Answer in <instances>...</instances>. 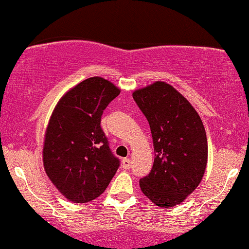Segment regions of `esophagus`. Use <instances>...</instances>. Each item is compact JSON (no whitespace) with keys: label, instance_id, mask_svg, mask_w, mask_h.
I'll list each match as a JSON object with an SVG mask.
<instances>
[{"label":"esophagus","instance_id":"34e87169","mask_svg":"<svg viewBox=\"0 0 249 249\" xmlns=\"http://www.w3.org/2000/svg\"><path fill=\"white\" fill-rule=\"evenodd\" d=\"M122 167L124 169L130 168V167H131V160H130V159H127V158L123 159V160H122Z\"/></svg>","mask_w":249,"mask_h":249}]
</instances>
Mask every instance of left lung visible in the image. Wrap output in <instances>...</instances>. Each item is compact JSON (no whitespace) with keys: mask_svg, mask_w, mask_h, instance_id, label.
I'll return each mask as SVG.
<instances>
[{"mask_svg":"<svg viewBox=\"0 0 249 249\" xmlns=\"http://www.w3.org/2000/svg\"><path fill=\"white\" fill-rule=\"evenodd\" d=\"M132 96L147 118L154 146L153 167L140 178V189L162 209L181 204L198 187L208 164L202 119L183 95L162 81Z\"/></svg>","mask_w":249,"mask_h":249,"instance_id":"1","label":"left lung"}]
</instances>
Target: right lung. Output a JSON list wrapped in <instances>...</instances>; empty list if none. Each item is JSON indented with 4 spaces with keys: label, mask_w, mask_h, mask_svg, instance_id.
Returning <instances> with one entry per match:
<instances>
[{
    "label": "right lung",
    "mask_w": 249,
    "mask_h": 249,
    "mask_svg": "<svg viewBox=\"0 0 249 249\" xmlns=\"http://www.w3.org/2000/svg\"><path fill=\"white\" fill-rule=\"evenodd\" d=\"M121 89L103 77H89L60 98L46 127L43 162L54 187L73 203L104 193L119 167L101 127L104 109Z\"/></svg>",
    "instance_id": "add662e5"
}]
</instances>
